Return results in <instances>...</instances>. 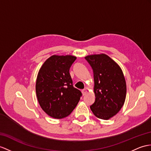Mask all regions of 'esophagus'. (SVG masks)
I'll list each match as a JSON object with an SVG mask.
<instances>
[{
  "mask_svg": "<svg viewBox=\"0 0 151 151\" xmlns=\"http://www.w3.org/2000/svg\"><path fill=\"white\" fill-rule=\"evenodd\" d=\"M86 92H87V90H86V88H84V89L82 90V93H83V95H86Z\"/></svg>",
  "mask_w": 151,
  "mask_h": 151,
  "instance_id": "1",
  "label": "esophagus"
}]
</instances>
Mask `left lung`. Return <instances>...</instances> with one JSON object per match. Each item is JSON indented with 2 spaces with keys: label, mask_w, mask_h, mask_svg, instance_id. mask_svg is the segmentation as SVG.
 Listing matches in <instances>:
<instances>
[{
  "label": "left lung",
  "mask_w": 151,
  "mask_h": 151,
  "mask_svg": "<svg viewBox=\"0 0 151 151\" xmlns=\"http://www.w3.org/2000/svg\"><path fill=\"white\" fill-rule=\"evenodd\" d=\"M93 70L95 99L90 106L97 118L108 120L123 106L126 84L122 70L112 59L104 54L85 57Z\"/></svg>",
  "instance_id": "1"
}]
</instances>
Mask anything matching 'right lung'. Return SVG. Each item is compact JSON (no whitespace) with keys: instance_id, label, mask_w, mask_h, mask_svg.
I'll list each match as a JSON object with an SVG mask.
<instances>
[{"instance_id":"right-lung-1","label":"right lung","mask_w":151,"mask_h":151,"mask_svg":"<svg viewBox=\"0 0 151 151\" xmlns=\"http://www.w3.org/2000/svg\"><path fill=\"white\" fill-rule=\"evenodd\" d=\"M76 60L73 56L54 55L40 69L36 92L42 109L54 119H63L75 109L82 96L73 86L70 68Z\"/></svg>"}]
</instances>
